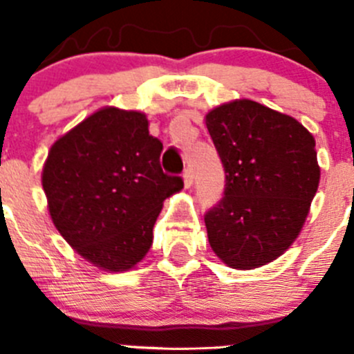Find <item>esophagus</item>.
Returning <instances> with one entry per match:
<instances>
[{
  "label": "esophagus",
  "instance_id": "obj_1",
  "mask_svg": "<svg viewBox=\"0 0 354 354\" xmlns=\"http://www.w3.org/2000/svg\"><path fill=\"white\" fill-rule=\"evenodd\" d=\"M183 179H184V186H186V187H189L191 184H193V179H194L193 168H186V170H184Z\"/></svg>",
  "mask_w": 354,
  "mask_h": 354
}]
</instances>
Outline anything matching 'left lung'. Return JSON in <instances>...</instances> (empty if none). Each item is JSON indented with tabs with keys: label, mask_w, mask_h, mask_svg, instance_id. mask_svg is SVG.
<instances>
[{
	"label": "left lung",
	"mask_w": 354,
	"mask_h": 354,
	"mask_svg": "<svg viewBox=\"0 0 354 354\" xmlns=\"http://www.w3.org/2000/svg\"><path fill=\"white\" fill-rule=\"evenodd\" d=\"M205 124L225 168V196L205 212L212 251L251 270L283 254L319 184L314 137L297 119L251 100L216 106Z\"/></svg>",
	"instance_id": "obj_1"
}]
</instances>
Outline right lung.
Returning a JSON list of instances; mask_svg holds the SVG:
<instances>
[{
    "mask_svg": "<svg viewBox=\"0 0 354 354\" xmlns=\"http://www.w3.org/2000/svg\"><path fill=\"white\" fill-rule=\"evenodd\" d=\"M163 144L145 113L106 106L54 142L41 174L48 212L64 241L109 272L147 254L163 202L183 189L163 171Z\"/></svg>",
    "mask_w": 354,
    "mask_h": 354,
    "instance_id": "1",
    "label": "right lung"
}]
</instances>
